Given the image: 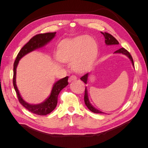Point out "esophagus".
<instances>
[{
	"label": "esophagus",
	"instance_id": "obj_1",
	"mask_svg": "<svg viewBox=\"0 0 148 148\" xmlns=\"http://www.w3.org/2000/svg\"><path fill=\"white\" fill-rule=\"evenodd\" d=\"M77 79V77H76V76H75V75H71V76H70L69 79V82L70 83V82H71L75 81V80H76Z\"/></svg>",
	"mask_w": 148,
	"mask_h": 148
}]
</instances>
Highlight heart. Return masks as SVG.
<instances>
[{
    "mask_svg": "<svg viewBox=\"0 0 148 148\" xmlns=\"http://www.w3.org/2000/svg\"><path fill=\"white\" fill-rule=\"evenodd\" d=\"M97 53L95 40L88 36H80L61 42L57 49V58L62 62L71 63V69L76 72L82 73L92 66Z\"/></svg>",
    "mask_w": 148,
    "mask_h": 148,
    "instance_id": "b5f03b06",
    "label": "heart"
}]
</instances>
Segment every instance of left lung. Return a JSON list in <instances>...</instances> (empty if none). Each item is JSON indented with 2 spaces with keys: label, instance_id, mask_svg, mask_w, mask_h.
Here are the masks:
<instances>
[{
  "label": "left lung",
  "instance_id": "1",
  "mask_svg": "<svg viewBox=\"0 0 148 148\" xmlns=\"http://www.w3.org/2000/svg\"><path fill=\"white\" fill-rule=\"evenodd\" d=\"M103 35H104V36L105 38V43L107 46H111V45H118L119 44V42H118V41L117 39H116L113 36H112L109 33H102L101 32ZM114 53H122L123 55H125L126 56H127L130 60H131L133 66H134V63H133V58L132 57V56L130 55V53L126 49H124L123 47L122 48H120L119 49V50L116 51L115 52H114ZM89 73H88L86 74H85L84 75H83L82 77H81L80 79L82 80V81L85 83V84H87V82H88V77H89ZM84 103L86 106H87L88 108L90 110L91 112L94 113H96V114H104V112H102L97 110V109H96L95 107H94L91 103L89 102V97H88V89L86 87L85 88V92H84Z\"/></svg>",
  "mask_w": 148,
  "mask_h": 148
}]
</instances>
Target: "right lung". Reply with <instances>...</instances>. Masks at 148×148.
<instances>
[{"instance_id":"right-lung-1","label":"right lung","mask_w":148,"mask_h":148,"mask_svg":"<svg viewBox=\"0 0 148 148\" xmlns=\"http://www.w3.org/2000/svg\"><path fill=\"white\" fill-rule=\"evenodd\" d=\"M56 33H47L44 34H39L34 36L31 38L29 42L26 43L25 45L21 49L19 53H18L16 60L13 64V84L14 86L15 90L16 92L18 99L20 104L25 107L31 112L39 115H46L50 114L57 106L58 96L60 92L69 84L68 79L69 77L62 78L58 80L53 85L52 89L50 95L47 99L42 102L38 104H31L26 102L21 96L18 89L17 88L16 84V67L19 63V61L22 57L28 53L33 52L36 49L42 48L45 46L47 43L50 42L51 40L56 36Z\"/></svg>"}]
</instances>
